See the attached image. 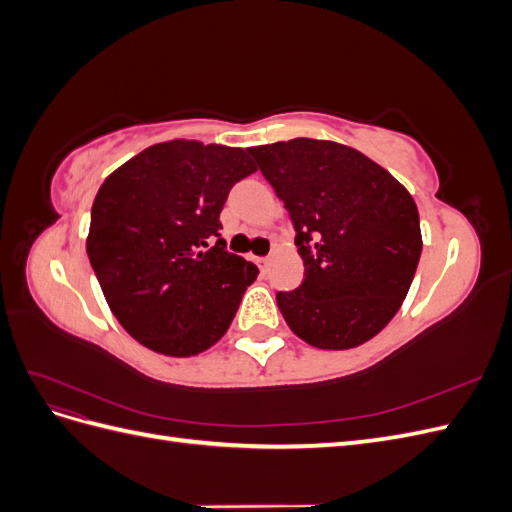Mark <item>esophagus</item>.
<instances>
[{
  "instance_id": "esophagus-1",
  "label": "esophagus",
  "mask_w": 512,
  "mask_h": 512,
  "mask_svg": "<svg viewBox=\"0 0 512 512\" xmlns=\"http://www.w3.org/2000/svg\"><path fill=\"white\" fill-rule=\"evenodd\" d=\"M258 267H260L262 271H265V269L269 267V256H260V258H258Z\"/></svg>"
}]
</instances>
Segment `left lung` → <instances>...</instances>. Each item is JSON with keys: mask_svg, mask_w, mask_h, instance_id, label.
<instances>
[{"mask_svg": "<svg viewBox=\"0 0 512 512\" xmlns=\"http://www.w3.org/2000/svg\"><path fill=\"white\" fill-rule=\"evenodd\" d=\"M284 200L305 277L277 292L294 335L348 350L378 335L404 303L423 239L412 196L361 151L292 138L247 149Z\"/></svg>", "mask_w": 512, "mask_h": 512, "instance_id": "obj_1", "label": "left lung"}]
</instances>
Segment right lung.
I'll list each match as a JSON object with an SVG mask.
<instances>
[{
	"instance_id": "1",
	"label": "right lung",
	"mask_w": 512,
	"mask_h": 512,
	"mask_svg": "<svg viewBox=\"0 0 512 512\" xmlns=\"http://www.w3.org/2000/svg\"><path fill=\"white\" fill-rule=\"evenodd\" d=\"M252 173L243 149L168 141L102 183L87 256L111 312L145 348L192 356L228 331L258 267L226 250L220 211Z\"/></svg>"
}]
</instances>
